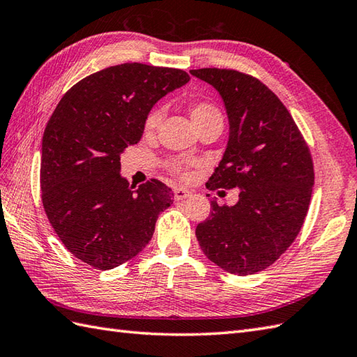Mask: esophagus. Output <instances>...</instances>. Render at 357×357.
<instances>
[{"label":"esophagus","mask_w":357,"mask_h":357,"mask_svg":"<svg viewBox=\"0 0 357 357\" xmlns=\"http://www.w3.org/2000/svg\"><path fill=\"white\" fill-rule=\"evenodd\" d=\"M192 195H193L192 190L184 188V187H178L175 190V197L178 199V201H182V199H187V197H190Z\"/></svg>","instance_id":"esophagus-1"}]
</instances>
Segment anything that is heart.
Masks as SVG:
<instances>
[{"instance_id":"obj_1","label":"heart","mask_w":357,"mask_h":357,"mask_svg":"<svg viewBox=\"0 0 357 357\" xmlns=\"http://www.w3.org/2000/svg\"><path fill=\"white\" fill-rule=\"evenodd\" d=\"M190 117H192L193 124L197 128L205 121H210V120H214V119H222V115H220V112H219L216 106H213L211 103L199 102V103H193L192 107H190ZM160 120H161V111L160 109L151 112V115H149L147 120H146V129L147 130L155 129L156 126H158ZM184 167H185V164L181 162V161H172L170 162V169L173 172L179 173V175H184Z\"/></svg>"}]
</instances>
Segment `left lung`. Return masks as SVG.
<instances>
[{"label":"left lung","instance_id":"left-lung-1","mask_svg":"<svg viewBox=\"0 0 357 357\" xmlns=\"http://www.w3.org/2000/svg\"><path fill=\"white\" fill-rule=\"evenodd\" d=\"M222 97L229 134L206 188H238V201H211L196 227L204 254L236 275L275 261L300 233L313 188V162L294 119L272 91L234 70H192ZM225 193V192H223Z\"/></svg>","mask_w":357,"mask_h":357}]
</instances>
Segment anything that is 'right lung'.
Returning <instances> with one entry per match:
<instances>
[{
	"label": "right lung",
	"instance_id": "add662e5",
	"mask_svg": "<svg viewBox=\"0 0 357 357\" xmlns=\"http://www.w3.org/2000/svg\"><path fill=\"white\" fill-rule=\"evenodd\" d=\"M188 80L176 68L109 66L74 85L50 117L40 161L44 210L66 250L89 266L107 271L134 259L173 202L158 179L129 185L120 155L141 139L155 103Z\"/></svg>",
	"mask_w": 357,
	"mask_h": 357
}]
</instances>
